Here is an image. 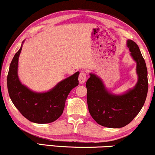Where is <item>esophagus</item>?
Listing matches in <instances>:
<instances>
[{
	"label": "esophagus",
	"mask_w": 155,
	"mask_h": 155,
	"mask_svg": "<svg viewBox=\"0 0 155 155\" xmlns=\"http://www.w3.org/2000/svg\"><path fill=\"white\" fill-rule=\"evenodd\" d=\"M86 78H87V75H86V73L81 71L80 73L79 76V83L81 84H84L86 81Z\"/></svg>",
	"instance_id": "1"
}]
</instances>
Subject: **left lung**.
<instances>
[{
  "label": "left lung",
  "instance_id": "1",
  "mask_svg": "<svg viewBox=\"0 0 155 155\" xmlns=\"http://www.w3.org/2000/svg\"><path fill=\"white\" fill-rule=\"evenodd\" d=\"M127 44L137 63L138 81L134 89L122 95H111L105 89L101 80L92 74L86 83L90 115L97 124L110 128H120L128 124L143 107L148 92L145 60L136 42L128 40Z\"/></svg>",
  "mask_w": 155,
  "mask_h": 155
}]
</instances>
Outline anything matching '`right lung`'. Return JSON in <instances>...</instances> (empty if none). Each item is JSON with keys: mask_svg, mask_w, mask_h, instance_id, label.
<instances>
[{"mask_svg": "<svg viewBox=\"0 0 155 155\" xmlns=\"http://www.w3.org/2000/svg\"><path fill=\"white\" fill-rule=\"evenodd\" d=\"M22 47L16 53L10 64L7 76V87L12 103L23 117L38 124L50 123L63 114L66 98L79 84V72L64 79L50 91L36 93L20 83L17 76L18 59Z\"/></svg>", "mask_w": 155, "mask_h": 155, "instance_id": "right-lung-1", "label": "right lung"}]
</instances>
